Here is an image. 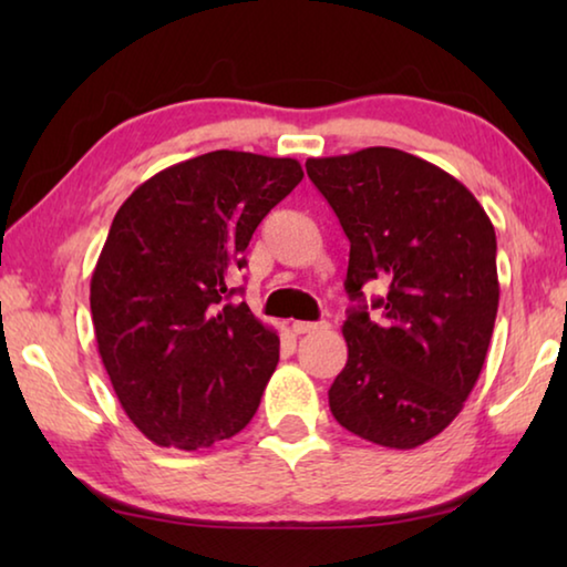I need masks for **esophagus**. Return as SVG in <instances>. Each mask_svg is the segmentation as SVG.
Instances as JSON below:
<instances>
[{"label":"esophagus","instance_id":"obj_1","mask_svg":"<svg viewBox=\"0 0 567 567\" xmlns=\"http://www.w3.org/2000/svg\"><path fill=\"white\" fill-rule=\"evenodd\" d=\"M322 328H328V324H324V322H302V320L292 322L295 334H307V332H315V330H322Z\"/></svg>","mask_w":567,"mask_h":567}]
</instances>
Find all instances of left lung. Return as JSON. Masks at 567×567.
Returning <instances> with one entry per match:
<instances>
[{"mask_svg": "<svg viewBox=\"0 0 567 567\" xmlns=\"http://www.w3.org/2000/svg\"><path fill=\"white\" fill-rule=\"evenodd\" d=\"M307 177L350 239L342 324L348 364L330 388L334 420L382 447L412 450L453 422L493 338L501 282L495 227L473 192L402 150L310 157ZM389 295L370 319L361 287Z\"/></svg>", "mask_w": 567, "mask_h": 567, "instance_id": "left-lung-1", "label": "left lung"}]
</instances>
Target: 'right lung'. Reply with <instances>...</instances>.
Returning a JSON list of instances; mask_svg holds the SVG:
<instances>
[{
    "mask_svg": "<svg viewBox=\"0 0 567 567\" xmlns=\"http://www.w3.org/2000/svg\"><path fill=\"white\" fill-rule=\"evenodd\" d=\"M290 157L217 150L157 172L112 219L90 282L94 338L122 410L159 447H213L243 430L280 338L227 302V275L300 185Z\"/></svg>",
    "mask_w": 567,
    "mask_h": 567,
    "instance_id": "1",
    "label": "right lung"
}]
</instances>
